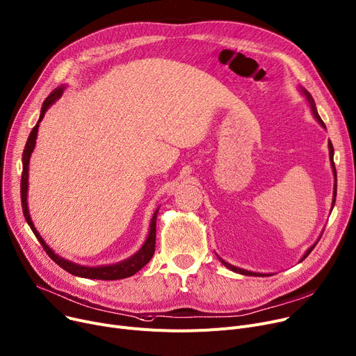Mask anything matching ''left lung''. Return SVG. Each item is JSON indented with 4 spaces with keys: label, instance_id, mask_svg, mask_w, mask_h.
<instances>
[{
    "label": "left lung",
    "instance_id": "obj_1",
    "mask_svg": "<svg viewBox=\"0 0 356 356\" xmlns=\"http://www.w3.org/2000/svg\"><path fill=\"white\" fill-rule=\"evenodd\" d=\"M299 91L303 94V97L306 99V102H307V104H309V108H311V111H312V114H314V117L316 118V122L326 130V126H325V123L322 122V118L319 117V114H318V110H316V106H315V100H314V97L311 96V92L307 91L306 88H303V87H299ZM327 149H329V160H330V168H332V173H334V179H335V184H334V196H332V207H330V211H332V209H334V206H335V199H337V169H335V164H334V146H332V143H330V140L327 141ZM322 236V234H321ZM321 236H319V239H321ZM319 239L309 248L307 249L306 252H305V254L300 257V260L299 262H302V260L309 254L312 250H314V248L316 246V243L319 242ZM219 257V256H218ZM219 260L220 262L227 268V269H230V270H233V272H236V273H241V275H246V276H270L272 273H259V272H252V270H246V269H242V268H238V266H233V265H230V264H227L226 260H223L222 257H219Z\"/></svg>",
    "mask_w": 356,
    "mask_h": 356
}]
</instances>
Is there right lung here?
I'll return each mask as SVG.
<instances>
[{
  "instance_id": "obj_1",
  "label": "right lung",
  "mask_w": 356,
  "mask_h": 356,
  "mask_svg": "<svg viewBox=\"0 0 356 356\" xmlns=\"http://www.w3.org/2000/svg\"><path fill=\"white\" fill-rule=\"evenodd\" d=\"M65 90V84L54 88V91L47 97L42 103L41 111H40V118L37 124L34 126V129L31 130L26 149L22 152V176H21V204H22V213L24 218H26L29 226L31 227L33 233L35 234V238L38 239V242L42 245L44 250L47 252L54 262L63 268L64 270H67L68 273L79 276V277H86V279H100V280H115V279H124L129 276H133L136 272H138L141 268L146 266L150 259L154 254V248H156V220H157V213L159 209H156V211L153 213L152 220H150V229H149V234L147 239L145 241V243L141 245V248L131 254L130 257L122 260V262H117L113 265H103V266H84V265H79L76 262H71V260H67L61 256H58L49 245L45 243V241L41 238V234L38 233V230L35 229L30 210H29V202H27V196H29V165H30V159H31V153L34 152L35 147V140H37V134H38V127L40 123L45 115V111L49 110L61 96Z\"/></svg>"
}]
</instances>
